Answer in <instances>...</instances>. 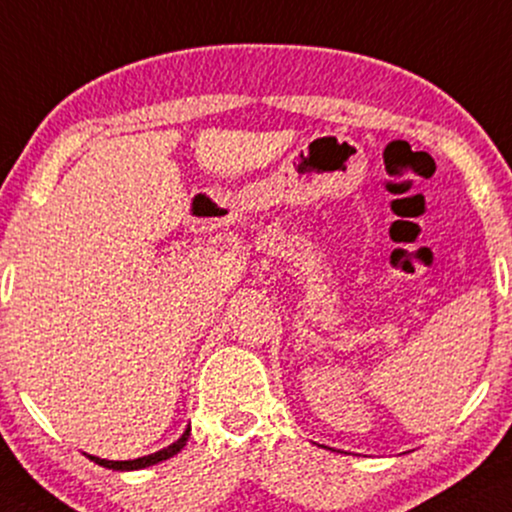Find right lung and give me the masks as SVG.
<instances>
[{
	"label": "right lung",
	"instance_id": "right-lung-1",
	"mask_svg": "<svg viewBox=\"0 0 512 512\" xmlns=\"http://www.w3.org/2000/svg\"><path fill=\"white\" fill-rule=\"evenodd\" d=\"M189 439V427L185 432H182V437L178 441H173V444L166 446V449L156 451V453H149V456H142V458H135V460H106V458H97V456H87L90 460H94L97 465H102V468H109V470H121V472H128V470H142V468H149V465H156L161 463V460H168L173 458L175 453H180L185 449Z\"/></svg>",
	"mask_w": 512,
	"mask_h": 512
}]
</instances>
